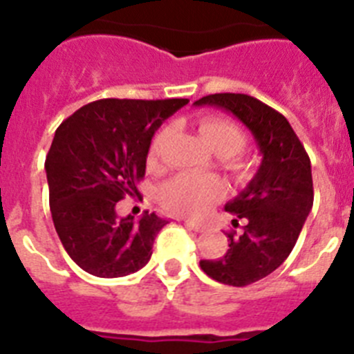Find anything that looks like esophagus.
I'll return each mask as SVG.
<instances>
[{
  "label": "esophagus",
  "instance_id": "34e87169",
  "mask_svg": "<svg viewBox=\"0 0 354 354\" xmlns=\"http://www.w3.org/2000/svg\"><path fill=\"white\" fill-rule=\"evenodd\" d=\"M186 223L187 228H192V230H195V232H202L205 228L204 223H200V221H195V220H186L184 221Z\"/></svg>",
  "mask_w": 354,
  "mask_h": 354
}]
</instances>
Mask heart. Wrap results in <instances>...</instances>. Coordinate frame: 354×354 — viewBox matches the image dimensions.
<instances>
[{"label": "heart", "mask_w": 354, "mask_h": 354, "mask_svg": "<svg viewBox=\"0 0 354 354\" xmlns=\"http://www.w3.org/2000/svg\"><path fill=\"white\" fill-rule=\"evenodd\" d=\"M200 131L216 154L223 158V165L228 171H232L237 177L246 175L248 165L239 156V152L246 145V136L239 126L225 118L211 117L202 120ZM168 133H170V127L162 126L156 131L150 140V167H156L161 161ZM221 192H223V184L214 175H196L183 171L162 184L159 196L171 211L183 212V214H202L220 198Z\"/></svg>", "instance_id": "b5f03b06"}]
</instances>
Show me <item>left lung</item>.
I'll use <instances>...</instances> for the list:
<instances>
[{"instance_id": "left-lung-1", "label": "left lung", "mask_w": 354, "mask_h": 354, "mask_svg": "<svg viewBox=\"0 0 354 354\" xmlns=\"http://www.w3.org/2000/svg\"><path fill=\"white\" fill-rule=\"evenodd\" d=\"M195 106H218L236 115L253 133L262 162L245 192L225 205L243 220L230 230L223 257L200 261L207 277L225 286L245 287L273 273L292 252L314 204L310 158L282 113L246 93H212Z\"/></svg>"}]
</instances>
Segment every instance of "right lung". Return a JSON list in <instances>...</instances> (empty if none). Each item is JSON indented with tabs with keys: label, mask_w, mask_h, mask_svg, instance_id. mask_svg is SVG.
Wrapping results in <instances>:
<instances>
[{
	"label": "right lung",
	"mask_w": 354,
	"mask_h": 354,
	"mask_svg": "<svg viewBox=\"0 0 354 354\" xmlns=\"http://www.w3.org/2000/svg\"><path fill=\"white\" fill-rule=\"evenodd\" d=\"M187 99H101L56 129L46 156L53 223L68 257L93 277L142 270L165 218H118L117 202L138 195L150 140Z\"/></svg>",
	"instance_id": "add662e5"
}]
</instances>
